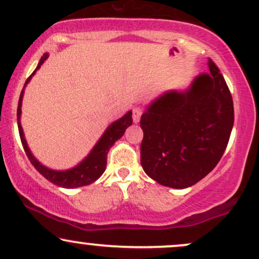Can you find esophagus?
Listing matches in <instances>:
<instances>
[{
	"mask_svg": "<svg viewBox=\"0 0 259 259\" xmlns=\"http://www.w3.org/2000/svg\"><path fill=\"white\" fill-rule=\"evenodd\" d=\"M142 113H144V109L140 108V107H135V108L133 109V120L134 123H139L140 121V118H141Z\"/></svg>",
	"mask_w": 259,
	"mask_h": 259,
	"instance_id": "esophagus-1",
	"label": "esophagus"
}]
</instances>
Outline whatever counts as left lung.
I'll return each instance as SVG.
<instances>
[{
	"instance_id": "left-lung-1",
	"label": "left lung",
	"mask_w": 259,
	"mask_h": 259,
	"mask_svg": "<svg viewBox=\"0 0 259 259\" xmlns=\"http://www.w3.org/2000/svg\"><path fill=\"white\" fill-rule=\"evenodd\" d=\"M208 67L189 90L169 91L151 103L140 120L141 165L160 185L192 186L214 169L228 146L233 97L210 59Z\"/></svg>"
}]
</instances>
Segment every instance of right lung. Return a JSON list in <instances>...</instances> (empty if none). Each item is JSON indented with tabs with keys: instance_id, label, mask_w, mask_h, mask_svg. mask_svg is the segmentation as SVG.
<instances>
[{
	"instance_id": "obj_1",
	"label": "right lung",
	"mask_w": 259,
	"mask_h": 259,
	"mask_svg": "<svg viewBox=\"0 0 259 259\" xmlns=\"http://www.w3.org/2000/svg\"><path fill=\"white\" fill-rule=\"evenodd\" d=\"M49 57V53H45L41 57L40 62H38L36 69L32 72V74L26 79L25 85L30 81L31 76L34 75L35 72L41 67V64L46 61ZM24 88H23L22 92H20L19 102H18V109H17V120H18V130H19L20 140H22V145L24 147V151L28 156L29 160L35 169L42 175L44 178H46L47 180L51 181L55 185L65 187V189H74V187H80V186H86L90 185V184L96 181L101 175L105 171L106 165H107V153H108L109 148H111L114 142L117 140H119L123 136L124 132L127 126H130L133 124V113L129 111L125 115L120 118V119L115 120L114 123H112L111 125L106 129V132L103 133V135L101 136V139L97 141V144L95 145V147L92 148V151L89 153V156L80 162L76 167L72 169H68V170H52V169L45 167L41 164L38 160L32 156V153L29 150L28 144H26V140L24 138V133H23L22 125H20V114H22V101H23V95H24Z\"/></svg>"
}]
</instances>
